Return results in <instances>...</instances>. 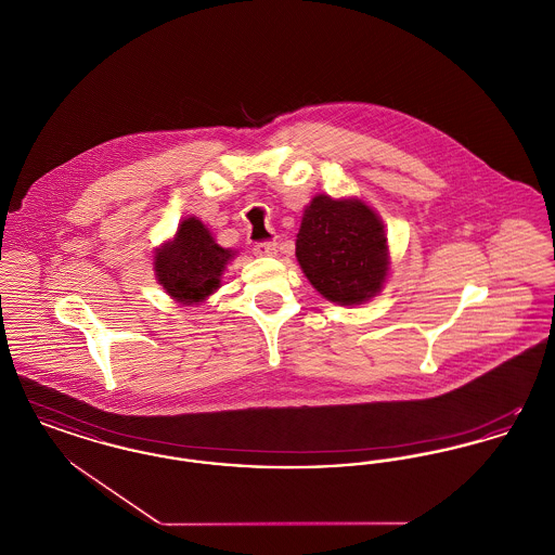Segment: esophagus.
Instances as JSON below:
<instances>
[{
  "label": "esophagus",
  "instance_id": "1",
  "mask_svg": "<svg viewBox=\"0 0 555 555\" xmlns=\"http://www.w3.org/2000/svg\"><path fill=\"white\" fill-rule=\"evenodd\" d=\"M254 254H256V256H264V258L276 256V243H272V241H260V243L254 245Z\"/></svg>",
  "mask_w": 555,
  "mask_h": 555
}]
</instances>
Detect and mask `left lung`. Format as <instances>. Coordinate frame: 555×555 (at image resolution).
I'll use <instances>...</instances> for the list:
<instances>
[{
    "mask_svg": "<svg viewBox=\"0 0 555 555\" xmlns=\"http://www.w3.org/2000/svg\"><path fill=\"white\" fill-rule=\"evenodd\" d=\"M295 256L312 287L341 306L369 301L389 274L385 227L378 214L356 197L317 195L304 210Z\"/></svg>",
    "mask_w": 555,
    "mask_h": 555,
    "instance_id": "8db88e82",
    "label": "left lung"
}]
</instances>
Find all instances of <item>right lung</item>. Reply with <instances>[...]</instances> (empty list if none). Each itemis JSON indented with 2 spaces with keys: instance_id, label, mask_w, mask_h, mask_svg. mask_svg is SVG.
I'll return each mask as SVG.
<instances>
[{
  "instance_id": "1",
  "label": "right lung",
  "mask_w": 555,
  "mask_h": 555,
  "mask_svg": "<svg viewBox=\"0 0 555 555\" xmlns=\"http://www.w3.org/2000/svg\"><path fill=\"white\" fill-rule=\"evenodd\" d=\"M233 249L220 247L206 224L195 216L185 218L172 241L156 249L154 268L158 283L179 304H197L220 287Z\"/></svg>"
}]
</instances>
